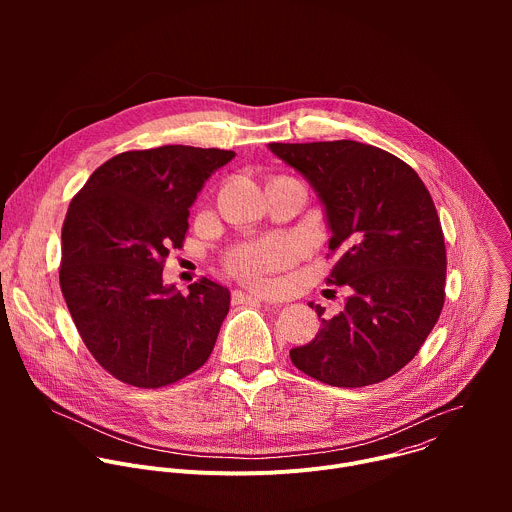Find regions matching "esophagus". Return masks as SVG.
Here are the masks:
<instances>
[{
  "label": "esophagus",
  "instance_id": "esophagus-1",
  "mask_svg": "<svg viewBox=\"0 0 512 512\" xmlns=\"http://www.w3.org/2000/svg\"><path fill=\"white\" fill-rule=\"evenodd\" d=\"M233 302L235 304H261L263 298H259L255 294H247V291H235Z\"/></svg>",
  "mask_w": 512,
  "mask_h": 512
}]
</instances>
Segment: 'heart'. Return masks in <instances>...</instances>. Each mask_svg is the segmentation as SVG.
I'll return each instance as SVG.
<instances>
[{
    "mask_svg": "<svg viewBox=\"0 0 512 512\" xmlns=\"http://www.w3.org/2000/svg\"><path fill=\"white\" fill-rule=\"evenodd\" d=\"M294 259L296 245L287 239L273 237L241 247L231 257V269L251 283H265L267 275L287 267Z\"/></svg>",
    "mask_w": 512,
    "mask_h": 512,
    "instance_id": "heart-1",
    "label": "heart"
}]
</instances>
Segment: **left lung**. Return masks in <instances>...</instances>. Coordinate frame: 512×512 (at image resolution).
<instances>
[{
	"mask_svg": "<svg viewBox=\"0 0 512 512\" xmlns=\"http://www.w3.org/2000/svg\"><path fill=\"white\" fill-rule=\"evenodd\" d=\"M267 148L318 194L328 249L342 251L328 283L352 289L314 340L289 350L291 362L332 387L389 379L419 352L444 308L446 245L425 184L393 154L352 139Z\"/></svg>",
	"mask_w": 512,
	"mask_h": 512,
	"instance_id": "1",
	"label": "left lung"
}]
</instances>
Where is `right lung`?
I'll list each match as a JSON object with an SVG mask.
<instances>
[{
  "mask_svg": "<svg viewBox=\"0 0 512 512\" xmlns=\"http://www.w3.org/2000/svg\"><path fill=\"white\" fill-rule=\"evenodd\" d=\"M235 152L162 145L99 166L62 225L60 289L83 342L115 379L158 389L198 371L229 314L231 291L202 277L182 296L162 271L190 206Z\"/></svg>",
  "mask_w": 512,
  "mask_h": 512,
  "instance_id": "add662e5",
  "label": "right lung"
}]
</instances>
